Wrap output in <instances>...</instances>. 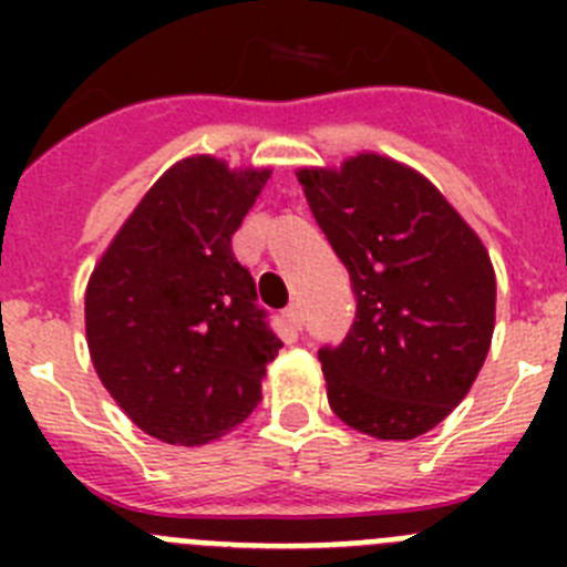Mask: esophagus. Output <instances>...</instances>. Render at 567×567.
I'll return each mask as SVG.
<instances>
[{
	"label": "esophagus",
	"instance_id": "esophagus-1",
	"mask_svg": "<svg viewBox=\"0 0 567 567\" xmlns=\"http://www.w3.org/2000/svg\"><path fill=\"white\" fill-rule=\"evenodd\" d=\"M287 320H289V327H292V329L303 327V312H300V303H292V307L287 309Z\"/></svg>",
	"mask_w": 567,
	"mask_h": 567
}]
</instances>
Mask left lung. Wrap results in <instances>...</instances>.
Returning <instances> with one entry per match:
<instances>
[{"label": "left lung", "instance_id": "obj_1", "mask_svg": "<svg viewBox=\"0 0 567 567\" xmlns=\"http://www.w3.org/2000/svg\"><path fill=\"white\" fill-rule=\"evenodd\" d=\"M298 182L354 295L352 329L318 352L332 412L380 440L425 434L488 354L497 280L483 240L423 175L383 155L300 169Z\"/></svg>", "mask_w": 567, "mask_h": 567}]
</instances>
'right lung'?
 I'll return each instance as SVG.
<instances>
[{"label": "right lung", "instance_id": "add662e5", "mask_svg": "<svg viewBox=\"0 0 567 567\" xmlns=\"http://www.w3.org/2000/svg\"><path fill=\"white\" fill-rule=\"evenodd\" d=\"M269 169L184 158L133 209L84 295L90 358L127 417L202 445L252 414L280 343L233 252Z\"/></svg>", "mask_w": 567, "mask_h": 567}]
</instances>
